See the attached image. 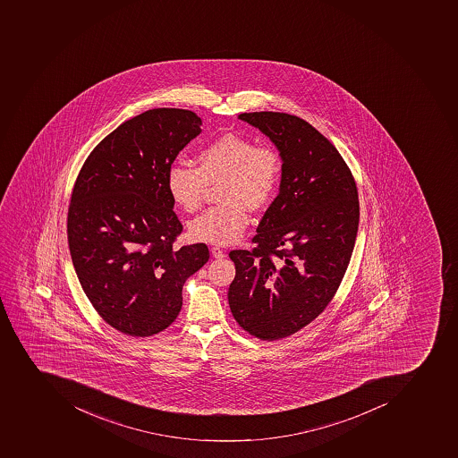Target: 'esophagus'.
Segmentation results:
<instances>
[{
	"label": "esophagus",
	"instance_id": "obj_1",
	"mask_svg": "<svg viewBox=\"0 0 458 458\" xmlns=\"http://www.w3.org/2000/svg\"><path fill=\"white\" fill-rule=\"evenodd\" d=\"M211 253H212V258H216V259L225 258V251H224L223 249H219V247H212Z\"/></svg>",
	"mask_w": 458,
	"mask_h": 458
}]
</instances>
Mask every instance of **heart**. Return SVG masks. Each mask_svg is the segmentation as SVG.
<instances>
[{
	"label": "heart",
	"instance_id": "heart-1",
	"mask_svg": "<svg viewBox=\"0 0 458 458\" xmlns=\"http://www.w3.org/2000/svg\"><path fill=\"white\" fill-rule=\"evenodd\" d=\"M197 169L174 165L166 174V186L174 204L195 212L204 200L207 185L218 186L223 205L209 208L190 224L192 240L214 246H228L244 234L250 211L266 208L276 192L280 162L270 146L227 132L205 146L197 155Z\"/></svg>",
	"mask_w": 458,
	"mask_h": 458
}]
</instances>
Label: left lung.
Listing matches in <instances>:
<instances>
[{
  "label": "left lung",
  "instance_id": "obj_1",
  "mask_svg": "<svg viewBox=\"0 0 458 458\" xmlns=\"http://www.w3.org/2000/svg\"><path fill=\"white\" fill-rule=\"evenodd\" d=\"M240 120L279 150L282 179L251 251L233 250L228 303L260 340H279L314 321L335 295L359 230V193L347 163L310 123L291 114L242 113Z\"/></svg>",
  "mask_w": 458,
  "mask_h": 458
}]
</instances>
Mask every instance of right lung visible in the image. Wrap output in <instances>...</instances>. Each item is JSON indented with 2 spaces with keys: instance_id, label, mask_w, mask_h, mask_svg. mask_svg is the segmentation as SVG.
<instances>
[{
  "instance_id": "add662e5",
  "label": "right lung",
  "mask_w": 458,
  "mask_h": 458,
  "mask_svg": "<svg viewBox=\"0 0 458 458\" xmlns=\"http://www.w3.org/2000/svg\"><path fill=\"white\" fill-rule=\"evenodd\" d=\"M200 125L190 110L141 113L110 132L76 178L68 211L73 267L92 307L127 335L171 326L186 279L208 261L204 242L174 249L182 224L166 186Z\"/></svg>"
}]
</instances>
